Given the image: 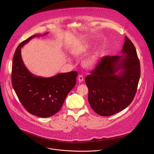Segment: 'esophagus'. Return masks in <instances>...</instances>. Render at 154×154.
I'll use <instances>...</instances> for the list:
<instances>
[{
  "instance_id": "34e87169",
  "label": "esophagus",
  "mask_w": 154,
  "mask_h": 154,
  "mask_svg": "<svg viewBox=\"0 0 154 154\" xmlns=\"http://www.w3.org/2000/svg\"><path fill=\"white\" fill-rule=\"evenodd\" d=\"M84 79H83V76L82 75H79L78 77V80L80 82H82L83 81Z\"/></svg>"
}]
</instances>
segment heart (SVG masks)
<instances>
[{"instance_id":"heart-1","label":"heart","mask_w":154,"mask_h":154,"mask_svg":"<svg viewBox=\"0 0 154 154\" xmlns=\"http://www.w3.org/2000/svg\"><path fill=\"white\" fill-rule=\"evenodd\" d=\"M89 48L88 47H83V48H81L80 49H79L78 50H77L76 51H75L74 52V54L75 55V56H79V55H82L83 54L86 52L88 51V50ZM95 57H90L88 59H86L85 62H84V65L86 67H90L91 66L93 65V64L95 62Z\"/></svg>"}]
</instances>
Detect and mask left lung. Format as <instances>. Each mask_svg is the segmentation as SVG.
<instances>
[{"label": "left lung", "mask_w": 154, "mask_h": 154, "mask_svg": "<svg viewBox=\"0 0 154 154\" xmlns=\"http://www.w3.org/2000/svg\"><path fill=\"white\" fill-rule=\"evenodd\" d=\"M121 56L102 57L85 78L88 102L98 115H115L134 99L140 77V64L134 44L125 36Z\"/></svg>", "instance_id": "8db88e82"}]
</instances>
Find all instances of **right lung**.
I'll use <instances>...</instances> for the list:
<instances>
[{"label":"right lung","mask_w":154,"mask_h":154,"mask_svg":"<svg viewBox=\"0 0 154 154\" xmlns=\"http://www.w3.org/2000/svg\"><path fill=\"white\" fill-rule=\"evenodd\" d=\"M34 35L17 46L13 59L11 82L13 89L26 110L30 114L48 118L56 114L68 93L76 84V71L60 73L51 77H38L26 67L21 57V48L30 39L39 36Z\"/></svg>","instance_id":"obj_1"}]
</instances>
